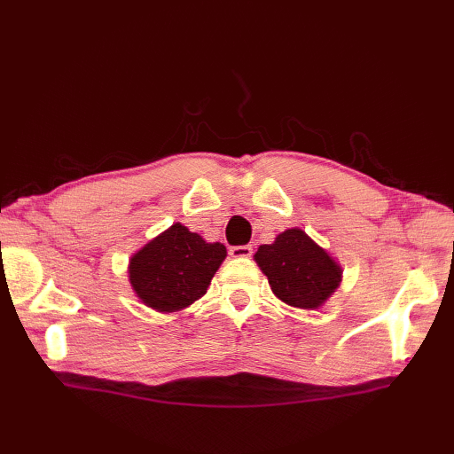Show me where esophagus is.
<instances>
[{"instance_id":"esophagus-1","label":"esophagus","mask_w":454,"mask_h":454,"mask_svg":"<svg viewBox=\"0 0 454 454\" xmlns=\"http://www.w3.org/2000/svg\"><path fill=\"white\" fill-rule=\"evenodd\" d=\"M254 249L252 246H232L230 247V255L232 257H252Z\"/></svg>"}]
</instances>
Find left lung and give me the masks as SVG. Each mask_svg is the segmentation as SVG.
<instances>
[{"label": "left lung", "instance_id": "left-lung-1", "mask_svg": "<svg viewBox=\"0 0 454 454\" xmlns=\"http://www.w3.org/2000/svg\"><path fill=\"white\" fill-rule=\"evenodd\" d=\"M255 262L283 302L306 310L320 306L340 286L343 273L341 267L298 228L286 230L273 244L259 247Z\"/></svg>", "mask_w": 454, "mask_h": 454}]
</instances>
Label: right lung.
Masks as SVG:
<instances>
[{
    "label": "right lung",
    "mask_w": 454,
    "mask_h": 454,
    "mask_svg": "<svg viewBox=\"0 0 454 454\" xmlns=\"http://www.w3.org/2000/svg\"><path fill=\"white\" fill-rule=\"evenodd\" d=\"M226 247L207 244L189 228L173 224L130 259V283L144 304L173 312L207 293Z\"/></svg>",
    "instance_id": "obj_1"
}]
</instances>
